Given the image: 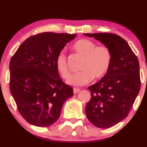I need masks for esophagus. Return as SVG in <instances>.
<instances>
[{"label": "esophagus", "mask_w": 147, "mask_h": 147, "mask_svg": "<svg viewBox=\"0 0 147 147\" xmlns=\"http://www.w3.org/2000/svg\"><path fill=\"white\" fill-rule=\"evenodd\" d=\"M80 91V88H73V92L74 94H77Z\"/></svg>", "instance_id": "esophagus-1"}]
</instances>
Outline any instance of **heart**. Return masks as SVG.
<instances>
[{"instance_id": "heart-1", "label": "heart", "mask_w": 147, "mask_h": 147, "mask_svg": "<svg viewBox=\"0 0 147 147\" xmlns=\"http://www.w3.org/2000/svg\"><path fill=\"white\" fill-rule=\"evenodd\" d=\"M72 49L84 60L81 63V72L74 74L68 79V83L76 86H82L89 84L93 77L96 79L102 78L109 72L112 62V52L105 45L97 46L91 40L82 38L72 45ZM55 66L59 75L64 79L70 75L68 59L63 52H61L55 59Z\"/></svg>"}]
</instances>
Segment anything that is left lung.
<instances>
[{
    "mask_svg": "<svg viewBox=\"0 0 147 147\" xmlns=\"http://www.w3.org/2000/svg\"><path fill=\"white\" fill-rule=\"evenodd\" d=\"M84 34L101 41L112 52L109 72L88 87L91 98L86 106L88 120L97 127L108 129L127 117L139 93V61L127 42L115 34Z\"/></svg>",
    "mask_w": 147,
    "mask_h": 147,
    "instance_id": "8db88e82",
    "label": "left lung"
}]
</instances>
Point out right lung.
Instances as JSON below:
<instances>
[{"label": "right lung", "mask_w": 147, "mask_h": 147, "mask_svg": "<svg viewBox=\"0 0 147 147\" xmlns=\"http://www.w3.org/2000/svg\"><path fill=\"white\" fill-rule=\"evenodd\" d=\"M77 34L43 32L29 37L9 62V88L18 111L30 124L47 127L56 122L73 89L65 84L55 59Z\"/></svg>", "instance_id": "obj_1"}]
</instances>
